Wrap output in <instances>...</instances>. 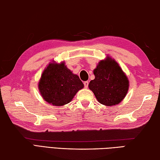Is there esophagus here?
I'll use <instances>...</instances> for the list:
<instances>
[{
  "label": "esophagus",
  "mask_w": 160,
  "mask_h": 160,
  "mask_svg": "<svg viewBox=\"0 0 160 160\" xmlns=\"http://www.w3.org/2000/svg\"><path fill=\"white\" fill-rule=\"evenodd\" d=\"M88 85H89L88 81H85V82H84V86H85V88H88Z\"/></svg>",
  "instance_id": "obj_1"
}]
</instances>
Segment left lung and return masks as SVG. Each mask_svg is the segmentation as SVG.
<instances>
[{
	"instance_id": "left-lung-1",
	"label": "left lung",
	"mask_w": 160,
	"mask_h": 160,
	"mask_svg": "<svg viewBox=\"0 0 160 160\" xmlns=\"http://www.w3.org/2000/svg\"><path fill=\"white\" fill-rule=\"evenodd\" d=\"M95 78L91 80L89 88L97 99L106 106L118 104L126 97L129 82L116 62L108 58L101 61L94 70Z\"/></svg>"
}]
</instances>
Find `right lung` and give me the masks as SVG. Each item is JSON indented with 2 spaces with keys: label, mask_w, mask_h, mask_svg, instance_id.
<instances>
[{
  "label": "right lung",
  "mask_w": 160,
  "mask_h": 160,
  "mask_svg": "<svg viewBox=\"0 0 160 160\" xmlns=\"http://www.w3.org/2000/svg\"><path fill=\"white\" fill-rule=\"evenodd\" d=\"M84 85L77 75L63 63H50L44 70L39 82V90L45 101L54 106L69 103Z\"/></svg>",
  "instance_id": "obj_1"
}]
</instances>
